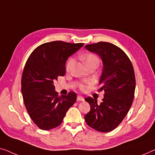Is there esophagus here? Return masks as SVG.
Listing matches in <instances>:
<instances>
[{
  "label": "esophagus",
  "instance_id": "esophagus-1",
  "mask_svg": "<svg viewBox=\"0 0 155 155\" xmlns=\"http://www.w3.org/2000/svg\"><path fill=\"white\" fill-rule=\"evenodd\" d=\"M77 101H84V97H82L81 95H78V96H77Z\"/></svg>",
  "mask_w": 155,
  "mask_h": 155
}]
</instances>
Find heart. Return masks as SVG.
I'll use <instances>...</instances> for the list:
<instances>
[{"mask_svg":"<svg viewBox=\"0 0 155 155\" xmlns=\"http://www.w3.org/2000/svg\"><path fill=\"white\" fill-rule=\"evenodd\" d=\"M82 60L88 67L93 66V65H97V66H98L99 62H100L98 57L93 53L86 54V55H85L84 57H83ZM73 63H74V59L71 58H69L68 61H67V64H66L67 70H69V69H70L71 67L72 66ZM81 88L84 89L85 86H84V85H81Z\"/></svg>","mask_w":155,"mask_h":155,"instance_id":"obj_1","label":"heart"}]
</instances>
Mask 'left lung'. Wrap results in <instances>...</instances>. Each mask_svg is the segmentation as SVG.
Masks as SVG:
<instances>
[{"label": "left lung", "mask_w": 155, "mask_h": 155, "mask_svg": "<svg viewBox=\"0 0 155 155\" xmlns=\"http://www.w3.org/2000/svg\"><path fill=\"white\" fill-rule=\"evenodd\" d=\"M85 48L102 59L103 69L98 91L104 93L100 104L91 97L85 99L91 106L85 120L97 131L110 132L123 121L132 105L136 88L134 67L126 54L112 43L101 41Z\"/></svg>", "instance_id": "obj_1"}]
</instances>
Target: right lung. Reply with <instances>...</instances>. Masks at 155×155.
<instances>
[{
	"label": "right lung",
	"mask_w": 155,
	"mask_h": 155,
	"mask_svg": "<svg viewBox=\"0 0 155 155\" xmlns=\"http://www.w3.org/2000/svg\"><path fill=\"white\" fill-rule=\"evenodd\" d=\"M84 44L61 41L45 43L28 58L21 77V93L30 117L41 129L60 126L67 110L75 103L76 93L59 96L53 83L65 74L67 60Z\"/></svg>",
	"instance_id": "1"
}]
</instances>
